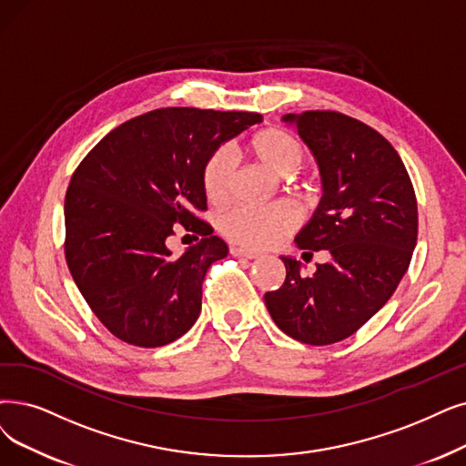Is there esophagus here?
<instances>
[{"instance_id":"34e87169","label":"esophagus","mask_w":466,"mask_h":466,"mask_svg":"<svg viewBox=\"0 0 466 466\" xmlns=\"http://www.w3.org/2000/svg\"><path fill=\"white\" fill-rule=\"evenodd\" d=\"M229 250H231V254H233V256H237V258H247V259H254V258H258V256H259V254H258V252H254V250H248V248H240V247H231Z\"/></svg>"}]
</instances>
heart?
<instances>
[{"mask_svg": "<svg viewBox=\"0 0 466 466\" xmlns=\"http://www.w3.org/2000/svg\"><path fill=\"white\" fill-rule=\"evenodd\" d=\"M245 151L259 166L279 177L294 174L304 160V145L283 127H264L252 134ZM233 164L223 151L212 153L202 166L200 183L204 197L212 204L226 202L231 191ZM300 197L311 200L313 185L300 187ZM298 223L296 212L289 204H273L268 208H233L221 218V231L233 243L248 248H268L287 237Z\"/></svg>", "mask_w": 466, "mask_h": 466, "instance_id": "heart-1", "label": "heart"}]
</instances>
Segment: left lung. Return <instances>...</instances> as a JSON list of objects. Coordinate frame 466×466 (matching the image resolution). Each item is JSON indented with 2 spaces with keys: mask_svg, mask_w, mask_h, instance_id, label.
<instances>
[{
  "mask_svg": "<svg viewBox=\"0 0 466 466\" xmlns=\"http://www.w3.org/2000/svg\"><path fill=\"white\" fill-rule=\"evenodd\" d=\"M283 120L309 147L323 183L318 210L294 240L330 258L304 277L300 262L281 256L285 283L264 300L290 339L327 346L351 337L398 289L417 245V198L398 151L377 129L334 110Z\"/></svg>",
  "mask_w": 466,
  "mask_h": 466,
  "instance_id": "1",
  "label": "left lung"
}]
</instances>
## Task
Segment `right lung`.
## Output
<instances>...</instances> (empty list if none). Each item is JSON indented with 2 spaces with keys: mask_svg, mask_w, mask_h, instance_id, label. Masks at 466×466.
<instances>
[{
  "mask_svg": "<svg viewBox=\"0 0 466 466\" xmlns=\"http://www.w3.org/2000/svg\"><path fill=\"white\" fill-rule=\"evenodd\" d=\"M258 113L157 108L106 134L72 174L65 197V256L91 311L116 339L166 346L198 319L202 281L228 245L207 210L200 172L226 143L262 122ZM176 225L201 243L174 257Z\"/></svg>",
  "mask_w": 466,
  "mask_h": 466,
  "instance_id": "obj_1",
  "label": "right lung"
}]
</instances>
